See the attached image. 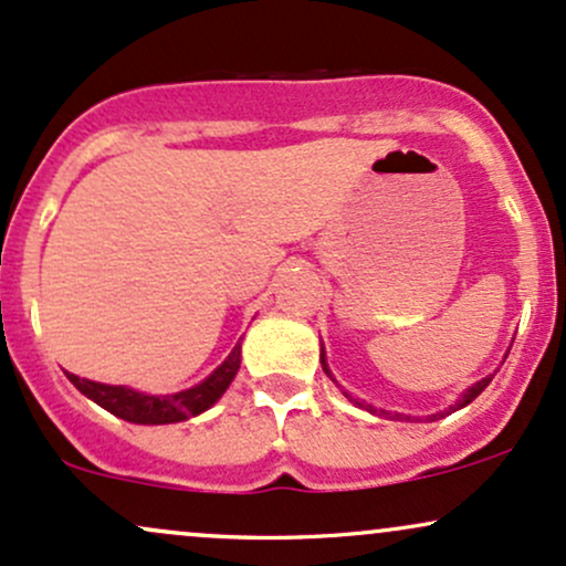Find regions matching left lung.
<instances>
[{"instance_id": "left-lung-1", "label": "left lung", "mask_w": 566, "mask_h": 566, "mask_svg": "<svg viewBox=\"0 0 566 566\" xmlns=\"http://www.w3.org/2000/svg\"><path fill=\"white\" fill-rule=\"evenodd\" d=\"M319 359H322V369H324V373H327V375H329V380H333V382H337V380L333 378V373H329V365H327V356H324V348H322V356H319ZM492 378H495V375H486V378H484V380L473 382V386L469 388V391H465L463 396H460V399H458V401H454V405H452L450 409H444V412H439V415H450V412H454V409H463L465 405H471V401H473V399H476V396H479V394H482L486 386H490V380H492ZM346 396H348V394H346ZM350 401H354V399H350ZM356 405H359V407H365V405H361V401H356ZM365 409H367V412H378V409H375L373 405H367ZM380 412H382V409H380ZM386 415H388V412H386ZM396 418H401V415H396ZM405 418L409 420V415H405ZM433 418H437V415H433Z\"/></svg>"}]
</instances>
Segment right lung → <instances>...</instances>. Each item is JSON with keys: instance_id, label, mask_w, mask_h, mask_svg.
Instances as JSON below:
<instances>
[{"instance_id": "obj_1", "label": "right lung", "mask_w": 566, "mask_h": 566, "mask_svg": "<svg viewBox=\"0 0 566 566\" xmlns=\"http://www.w3.org/2000/svg\"><path fill=\"white\" fill-rule=\"evenodd\" d=\"M239 365H242V343H237L226 361L220 367L212 369L205 380L197 386L186 388L178 394H143L127 386H108V382H95L80 375L66 373L69 380L74 382L80 391L93 399L97 407L108 409L116 418L127 420V423L138 426H167V423H180V420L197 418V415L210 409L220 396L226 394V388L231 386V380L237 378Z\"/></svg>"}]
</instances>
